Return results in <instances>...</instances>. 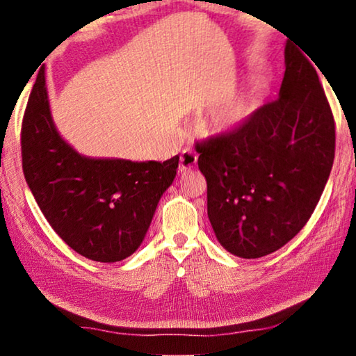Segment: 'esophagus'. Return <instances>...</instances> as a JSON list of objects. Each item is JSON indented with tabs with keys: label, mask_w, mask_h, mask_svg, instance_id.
I'll use <instances>...</instances> for the list:
<instances>
[{
	"label": "esophagus",
	"mask_w": 356,
	"mask_h": 356,
	"mask_svg": "<svg viewBox=\"0 0 356 356\" xmlns=\"http://www.w3.org/2000/svg\"><path fill=\"white\" fill-rule=\"evenodd\" d=\"M196 161H197V155L195 150L184 149L182 154H180V159H179V171L186 172V171L193 170V168L196 166Z\"/></svg>",
	"instance_id": "esophagus-1"
}]
</instances>
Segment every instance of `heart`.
<instances>
[{"mask_svg":"<svg viewBox=\"0 0 356 356\" xmlns=\"http://www.w3.org/2000/svg\"><path fill=\"white\" fill-rule=\"evenodd\" d=\"M257 86H251L243 94H240L237 99H234L231 104L222 106L215 114L213 127L220 131H234L242 127L248 120L256 105Z\"/></svg>","mask_w":356,"mask_h":356,"instance_id":"1","label":"heart"}]
</instances>
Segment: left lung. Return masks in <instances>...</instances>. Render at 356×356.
I'll list each match as a JSON object with an SVG mask.
<instances>
[{"mask_svg": "<svg viewBox=\"0 0 356 356\" xmlns=\"http://www.w3.org/2000/svg\"><path fill=\"white\" fill-rule=\"evenodd\" d=\"M284 59L278 99L240 129L196 144L210 225L222 248L243 259L297 236L333 168L334 119L316 67L289 42Z\"/></svg>", "mask_w": 356, "mask_h": 356, "instance_id": "1", "label": "left lung"}]
</instances>
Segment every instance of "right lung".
<instances>
[{
    "label": "right lung",
    "instance_id": "add662e5",
    "mask_svg": "<svg viewBox=\"0 0 356 356\" xmlns=\"http://www.w3.org/2000/svg\"><path fill=\"white\" fill-rule=\"evenodd\" d=\"M22 163L58 236L91 261L118 262L146 237L156 204L176 177L179 155L163 163L80 155L53 124L42 70L22 122Z\"/></svg>",
    "mask_w": 356,
    "mask_h": 356
}]
</instances>
